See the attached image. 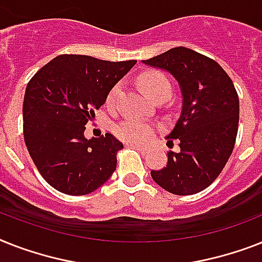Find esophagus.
<instances>
[{
    "label": "esophagus",
    "mask_w": 262,
    "mask_h": 262,
    "mask_svg": "<svg viewBox=\"0 0 262 262\" xmlns=\"http://www.w3.org/2000/svg\"><path fill=\"white\" fill-rule=\"evenodd\" d=\"M127 145L133 146V148H136L137 150H141V152H146V148H144V146H141V145H138V144H129V142H127Z\"/></svg>",
    "instance_id": "34e87169"
}]
</instances>
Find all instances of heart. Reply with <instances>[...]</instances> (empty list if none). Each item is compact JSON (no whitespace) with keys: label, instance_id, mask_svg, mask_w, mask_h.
Wrapping results in <instances>:
<instances>
[{"label":"heart","instance_id":"1","mask_svg":"<svg viewBox=\"0 0 262 262\" xmlns=\"http://www.w3.org/2000/svg\"><path fill=\"white\" fill-rule=\"evenodd\" d=\"M138 84L141 90L145 93L150 99H156L161 95L171 94V82L168 79L165 74L159 70H149V71L142 72L138 76ZM121 93V84L117 83L110 89L106 103L107 106H114L117 98ZM114 133L120 140L129 144H146L155 135V127L145 121L136 120V118H127L114 127Z\"/></svg>","mask_w":262,"mask_h":262}]
</instances>
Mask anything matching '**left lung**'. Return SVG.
<instances>
[{"label":"left lung","instance_id":"left-lung-1","mask_svg":"<svg viewBox=\"0 0 262 262\" xmlns=\"http://www.w3.org/2000/svg\"><path fill=\"white\" fill-rule=\"evenodd\" d=\"M167 70L179 82L183 107L168 146L179 141V152H168L167 165L150 171L152 179L175 195H192L220 176L234 149L239 99L233 80L215 60L186 47L142 60Z\"/></svg>","mask_w":262,"mask_h":262}]
</instances>
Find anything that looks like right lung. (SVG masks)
I'll return each mask as SVG.
<instances>
[{
  "label": "right lung",
  "mask_w": 262,
  "mask_h": 262,
  "mask_svg": "<svg viewBox=\"0 0 262 262\" xmlns=\"http://www.w3.org/2000/svg\"><path fill=\"white\" fill-rule=\"evenodd\" d=\"M136 63L59 55L29 80L23 105L25 145L40 175L55 190L86 195L116 171L122 142L110 133L86 140L84 125Z\"/></svg>",
  "instance_id": "add662e5"
}]
</instances>
